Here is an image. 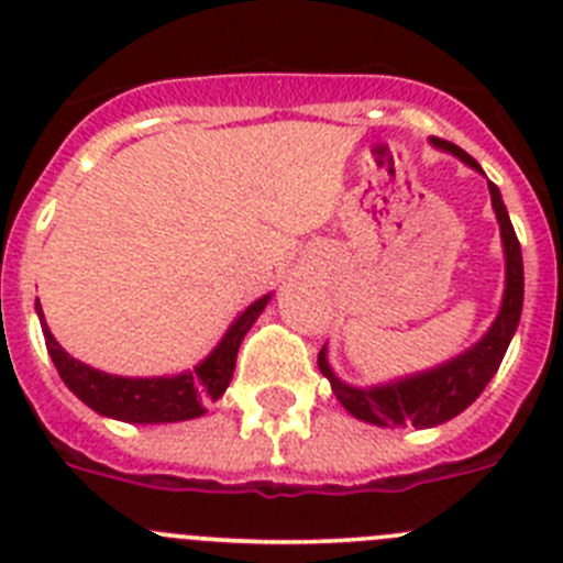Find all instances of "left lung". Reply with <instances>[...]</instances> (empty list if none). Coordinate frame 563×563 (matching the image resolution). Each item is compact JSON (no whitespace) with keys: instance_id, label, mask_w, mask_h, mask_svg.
<instances>
[{"instance_id":"1","label":"left lung","mask_w":563,"mask_h":563,"mask_svg":"<svg viewBox=\"0 0 563 563\" xmlns=\"http://www.w3.org/2000/svg\"><path fill=\"white\" fill-rule=\"evenodd\" d=\"M431 143L440 152L454 154L465 166L485 174L465 148L440 141V137H431ZM487 191H490V206H494L496 220H499L501 247H505V296H501L499 316L490 324V330L474 346H467L462 355L440 363L434 369L397 377V380L389 383H377V386H350V383H343L332 372L324 346L318 352V369L330 380L343 409L357 417V420L380 426V429H397V426L400 429H406V426L434 429V426H442V422L462 415L485 391L490 377L499 369L501 357H505L507 346L516 335V327H519L521 305H525V265H521V245L516 239L514 222L507 217L499 188L487 180Z\"/></svg>"}]
</instances>
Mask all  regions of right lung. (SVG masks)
Segmentation results:
<instances>
[{
  "label": "right lung",
  "mask_w": 563,
  "mask_h": 563,
  "mask_svg": "<svg viewBox=\"0 0 563 563\" xmlns=\"http://www.w3.org/2000/svg\"><path fill=\"white\" fill-rule=\"evenodd\" d=\"M267 301H271V292L256 298L253 305L239 312L206 361L197 363L194 369L166 377H123L92 369L89 363H81L62 350V343L53 338L47 321H44L38 301L36 312L38 321H42L44 343H47V352L56 363L64 386L101 417L146 426V422H183L202 417L208 402L225 395L228 383L233 377V366H236L239 343L247 335L253 321L262 316Z\"/></svg>",
  "instance_id": "1"
}]
</instances>
